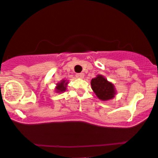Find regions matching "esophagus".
Returning a JSON list of instances; mask_svg holds the SVG:
<instances>
[{
	"label": "esophagus",
	"instance_id": "34e87169",
	"mask_svg": "<svg viewBox=\"0 0 158 158\" xmlns=\"http://www.w3.org/2000/svg\"><path fill=\"white\" fill-rule=\"evenodd\" d=\"M76 76L78 79H82L84 77V75H83V73H76Z\"/></svg>",
	"mask_w": 158,
	"mask_h": 158
}]
</instances>
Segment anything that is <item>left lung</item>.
Returning <instances> with one entry per match:
<instances>
[{"instance_id":"left-lung-1","label":"left lung","mask_w":158,"mask_h":158,"mask_svg":"<svg viewBox=\"0 0 158 158\" xmlns=\"http://www.w3.org/2000/svg\"><path fill=\"white\" fill-rule=\"evenodd\" d=\"M91 85L93 91L100 100L107 101L113 99L116 95L115 85L102 75H98L91 79Z\"/></svg>"}]
</instances>
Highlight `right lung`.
<instances>
[{
    "instance_id": "add662e5",
    "label": "right lung",
    "mask_w": 158,
    "mask_h": 158,
    "mask_svg": "<svg viewBox=\"0 0 158 158\" xmlns=\"http://www.w3.org/2000/svg\"><path fill=\"white\" fill-rule=\"evenodd\" d=\"M67 85H68V81L66 80V79H63V80H61L56 85V86H55V91L57 93L64 92L66 90H67Z\"/></svg>"
}]
</instances>
